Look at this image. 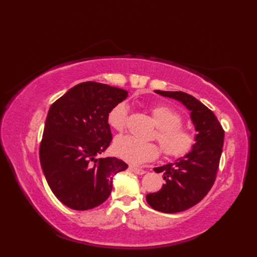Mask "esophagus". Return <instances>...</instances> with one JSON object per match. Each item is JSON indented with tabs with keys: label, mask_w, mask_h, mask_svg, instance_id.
<instances>
[{
	"label": "esophagus",
	"mask_w": 257,
	"mask_h": 257,
	"mask_svg": "<svg viewBox=\"0 0 257 257\" xmlns=\"http://www.w3.org/2000/svg\"><path fill=\"white\" fill-rule=\"evenodd\" d=\"M130 169L134 174H136V175H144V174H146V170H144L143 168H138V167H135V166H130Z\"/></svg>",
	"instance_id": "esophagus-1"
}]
</instances>
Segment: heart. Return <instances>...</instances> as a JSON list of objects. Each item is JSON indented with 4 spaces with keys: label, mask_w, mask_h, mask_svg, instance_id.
<instances>
[{
    "label": "heart",
    "mask_w": 257,
    "mask_h": 257,
    "mask_svg": "<svg viewBox=\"0 0 257 257\" xmlns=\"http://www.w3.org/2000/svg\"><path fill=\"white\" fill-rule=\"evenodd\" d=\"M128 107L125 103L116 104L107 115V122L112 130L122 132L126 125ZM152 119L157 125L153 138L159 142L165 155L180 158L188 154L196 143L194 132L181 125L182 118L173 108L159 104L150 108ZM116 157L130 164L139 165L157 159L159 147L153 143H143L131 136L118 137L113 143Z\"/></svg>",
    "instance_id": "b5f03b06"
}]
</instances>
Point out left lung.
<instances>
[{"mask_svg": "<svg viewBox=\"0 0 257 257\" xmlns=\"http://www.w3.org/2000/svg\"><path fill=\"white\" fill-rule=\"evenodd\" d=\"M154 92L185 106L197 132L196 143L188 154L154 168L155 173H163L166 183L159 192L146 196L147 203L154 210L177 213L198 204L212 188L220 164L224 131L214 113L188 93L161 90Z\"/></svg>", "mask_w": 257, "mask_h": 257, "instance_id": "obj_1", "label": "left lung"}]
</instances>
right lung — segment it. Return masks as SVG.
<instances>
[{"mask_svg":"<svg viewBox=\"0 0 257 257\" xmlns=\"http://www.w3.org/2000/svg\"><path fill=\"white\" fill-rule=\"evenodd\" d=\"M127 91L87 81L69 89L49 108L40 160L51 191L68 208L89 210L103 204L112 178L127 168L116 158L96 159L112 141L107 115Z\"/></svg>","mask_w":257,"mask_h":257,"instance_id":"obj_1","label":"right lung"}]
</instances>
